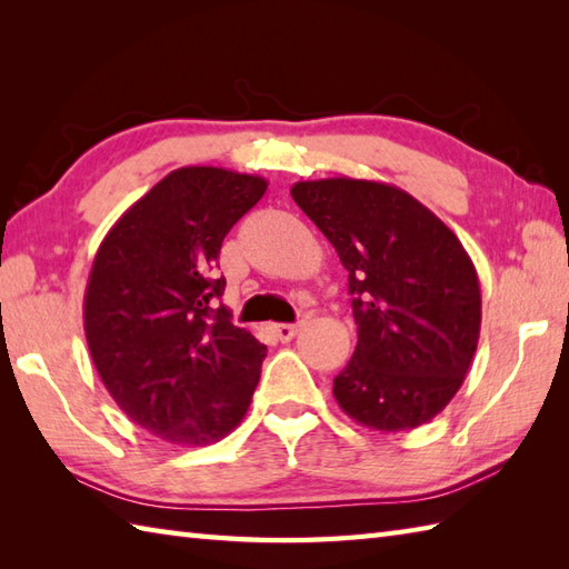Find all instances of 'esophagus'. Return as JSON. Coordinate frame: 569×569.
I'll return each mask as SVG.
<instances>
[{
  "mask_svg": "<svg viewBox=\"0 0 569 569\" xmlns=\"http://www.w3.org/2000/svg\"><path fill=\"white\" fill-rule=\"evenodd\" d=\"M300 328H303V325H300V322H296V325L281 322V325H276L273 332H276V337H278V340H281V342H291L293 337L300 332Z\"/></svg>",
  "mask_w": 569,
  "mask_h": 569,
  "instance_id": "1",
  "label": "esophagus"
}]
</instances>
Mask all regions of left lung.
Segmentation results:
<instances>
[{
  "mask_svg": "<svg viewBox=\"0 0 569 569\" xmlns=\"http://www.w3.org/2000/svg\"><path fill=\"white\" fill-rule=\"evenodd\" d=\"M291 196L349 273L357 349L335 398L371 430H413L452 401L477 352L479 276L462 241L406 190L300 180Z\"/></svg>",
  "mask_w": 569,
  "mask_h": 569,
  "instance_id": "8db88e82",
  "label": "left lung"
}]
</instances>
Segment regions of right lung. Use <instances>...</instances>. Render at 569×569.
Masks as SVG:
<instances>
[{"instance_id": "1", "label": "right lung", "mask_w": 569, "mask_h": 569, "mask_svg": "<svg viewBox=\"0 0 569 569\" xmlns=\"http://www.w3.org/2000/svg\"><path fill=\"white\" fill-rule=\"evenodd\" d=\"M261 176L186 166L119 217L84 288V337L129 420L180 447L222 440L247 416L266 347L229 320L212 271Z\"/></svg>"}]
</instances>
